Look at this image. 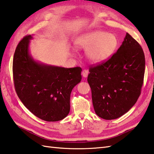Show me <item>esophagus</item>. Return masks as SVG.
Masks as SVG:
<instances>
[{"label": "esophagus", "instance_id": "esophagus-1", "mask_svg": "<svg viewBox=\"0 0 154 154\" xmlns=\"http://www.w3.org/2000/svg\"><path fill=\"white\" fill-rule=\"evenodd\" d=\"M88 74H89V71H88L87 69H84L82 71V75H83V77H85V78L87 77Z\"/></svg>", "mask_w": 154, "mask_h": 154}]
</instances>
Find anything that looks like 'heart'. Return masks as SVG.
<instances>
[{
    "instance_id": "obj_1",
    "label": "heart",
    "mask_w": 154,
    "mask_h": 154,
    "mask_svg": "<svg viewBox=\"0 0 154 154\" xmlns=\"http://www.w3.org/2000/svg\"><path fill=\"white\" fill-rule=\"evenodd\" d=\"M117 45L118 39L115 35L100 30L81 34L75 41V47L86 50V57L93 63L107 60L113 54Z\"/></svg>"
}]
</instances>
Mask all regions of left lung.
Here are the masks:
<instances>
[{
  "mask_svg": "<svg viewBox=\"0 0 154 154\" xmlns=\"http://www.w3.org/2000/svg\"><path fill=\"white\" fill-rule=\"evenodd\" d=\"M88 75L94 110L105 120L122 116L140 97L145 72L142 47L128 33L111 58L89 69Z\"/></svg>",
  "mask_w": 154,
  "mask_h": 154,
  "instance_id": "left-lung-1",
  "label": "left lung"
}]
</instances>
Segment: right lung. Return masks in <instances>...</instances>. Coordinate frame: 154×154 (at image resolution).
Segmentation results:
<instances>
[{"label": "right lung", "mask_w": 154, "mask_h": 154, "mask_svg": "<svg viewBox=\"0 0 154 154\" xmlns=\"http://www.w3.org/2000/svg\"><path fill=\"white\" fill-rule=\"evenodd\" d=\"M32 35L19 42L13 58L15 89L24 105L39 119L55 122L70 111V95L81 81L79 67L65 68L35 61L30 53Z\"/></svg>", "instance_id": "obj_1"}]
</instances>
